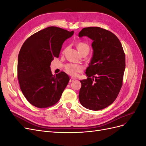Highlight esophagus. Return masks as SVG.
Wrapping results in <instances>:
<instances>
[{"label": "esophagus", "mask_w": 146, "mask_h": 146, "mask_svg": "<svg viewBox=\"0 0 146 146\" xmlns=\"http://www.w3.org/2000/svg\"><path fill=\"white\" fill-rule=\"evenodd\" d=\"M74 80H75V79H74L73 77H70V80H69V82L71 83V82H74Z\"/></svg>", "instance_id": "1"}]
</instances>
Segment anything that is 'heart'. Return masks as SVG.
<instances>
[{
    "label": "heart",
    "mask_w": 146,
    "mask_h": 146,
    "mask_svg": "<svg viewBox=\"0 0 146 146\" xmlns=\"http://www.w3.org/2000/svg\"><path fill=\"white\" fill-rule=\"evenodd\" d=\"M77 47L78 50L80 53L83 51H86L88 53L90 50L89 46H88L87 44L84 42L78 43L77 46ZM65 69L68 74L71 75V76H76L78 72H80L82 71V70L83 69V67L80 64L70 63L66 65Z\"/></svg>",
    "instance_id": "b5f03b06"
}]
</instances>
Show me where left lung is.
Instances as JSON below:
<instances>
[{
    "label": "left lung",
    "instance_id": "1",
    "mask_svg": "<svg viewBox=\"0 0 146 146\" xmlns=\"http://www.w3.org/2000/svg\"><path fill=\"white\" fill-rule=\"evenodd\" d=\"M92 40L93 54L80 80L79 101L84 107L97 111L113 103L122 85L125 56L121 43L115 35L98 27L83 28L78 36Z\"/></svg>",
    "mask_w": 146,
    "mask_h": 146
}]
</instances>
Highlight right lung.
<instances>
[{"label": "right lung", "mask_w": 146, "mask_h": 146, "mask_svg": "<svg viewBox=\"0 0 146 146\" xmlns=\"http://www.w3.org/2000/svg\"><path fill=\"white\" fill-rule=\"evenodd\" d=\"M74 33L48 27L32 35L21 47L17 78L25 98L35 107L47 108L55 105L68 85V75L60 72L53 76L50 66L55 57L58 58L63 42Z\"/></svg>", "instance_id": "add662e5"}]
</instances>
